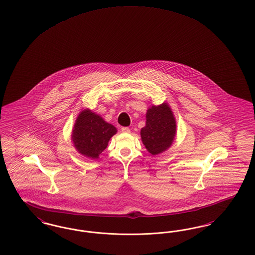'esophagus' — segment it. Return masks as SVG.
<instances>
[{
  "label": "esophagus",
  "instance_id": "34e87169",
  "mask_svg": "<svg viewBox=\"0 0 255 255\" xmlns=\"http://www.w3.org/2000/svg\"><path fill=\"white\" fill-rule=\"evenodd\" d=\"M130 131H131V130H130L128 127H123V128H122V132H125V133H128V132H130Z\"/></svg>",
  "mask_w": 255,
  "mask_h": 255
}]
</instances>
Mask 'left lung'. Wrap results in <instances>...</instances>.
<instances>
[{"label":"left lung","instance_id":"left-lung-1","mask_svg":"<svg viewBox=\"0 0 255 255\" xmlns=\"http://www.w3.org/2000/svg\"><path fill=\"white\" fill-rule=\"evenodd\" d=\"M176 133L173 111L167 103L153 105L146 113V125L140 131L141 140L151 154L163 153L171 147Z\"/></svg>","mask_w":255,"mask_h":255}]
</instances>
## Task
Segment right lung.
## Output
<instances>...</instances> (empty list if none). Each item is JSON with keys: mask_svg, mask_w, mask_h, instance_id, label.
I'll return each instance as SVG.
<instances>
[{"mask_svg": "<svg viewBox=\"0 0 255 255\" xmlns=\"http://www.w3.org/2000/svg\"><path fill=\"white\" fill-rule=\"evenodd\" d=\"M117 132V128L101 116L85 109L80 113L74 124L72 141L81 154L97 159Z\"/></svg>", "mask_w": 255, "mask_h": 255, "instance_id": "1", "label": "right lung"}]
</instances>
